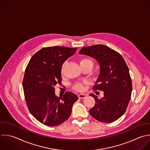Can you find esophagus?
<instances>
[{
    "label": "esophagus",
    "instance_id": "34e87169",
    "mask_svg": "<svg viewBox=\"0 0 150 150\" xmlns=\"http://www.w3.org/2000/svg\"><path fill=\"white\" fill-rule=\"evenodd\" d=\"M78 97L80 99H83V98H84L86 97V96L84 94H80L78 95Z\"/></svg>",
    "mask_w": 150,
    "mask_h": 150
}]
</instances>
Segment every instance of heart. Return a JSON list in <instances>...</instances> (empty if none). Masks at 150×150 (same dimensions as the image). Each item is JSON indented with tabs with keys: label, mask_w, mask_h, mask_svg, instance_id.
Here are the masks:
<instances>
[{
	"label": "heart",
	"mask_w": 150,
	"mask_h": 150,
	"mask_svg": "<svg viewBox=\"0 0 150 150\" xmlns=\"http://www.w3.org/2000/svg\"><path fill=\"white\" fill-rule=\"evenodd\" d=\"M79 63H80V67H84V66H89L90 67L91 69L93 66V61L88 58H83L81 59V60H80L79 61ZM64 66H65V63H64L61 68V71L63 73L64 71ZM73 88L78 91H82L84 90V86L82 83H77L76 84H75L73 86Z\"/></svg>",
	"instance_id": "obj_1"
}]
</instances>
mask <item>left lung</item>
I'll use <instances>...</instances> for the list:
<instances>
[{"mask_svg": "<svg viewBox=\"0 0 150 150\" xmlns=\"http://www.w3.org/2000/svg\"><path fill=\"white\" fill-rule=\"evenodd\" d=\"M80 54L95 59L100 65V73L94 90H101L104 97L95 100L94 106L89 110L96 120L109 123L121 117L127 109L132 89L128 67L122 56L114 50L103 45L83 47Z\"/></svg>", "mask_w": 150, "mask_h": 150, "instance_id": "8db88e82", "label": "left lung"}]
</instances>
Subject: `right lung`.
<instances>
[{
	"label": "right lung",
	"instance_id": "1",
	"mask_svg": "<svg viewBox=\"0 0 150 150\" xmlns=\"http://www.w3.org/2000/svg\"><path fill=\"white\" fill-rule=\"evenodd\" d=\"M76 50L57 46L44 47L32 56L26 67L23 81L26 104L33 116L46 125L54 127L66 121L78 100L71 92L57 97L54 88L61 84L63 63Z\"/></svg>",
	"mask_w": 150,
	"mask_h": 150
}]
</instances>
